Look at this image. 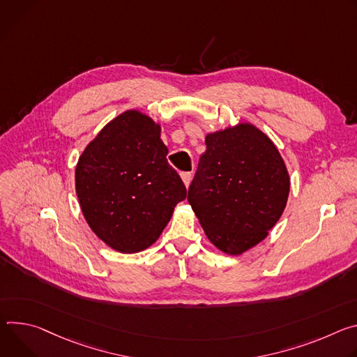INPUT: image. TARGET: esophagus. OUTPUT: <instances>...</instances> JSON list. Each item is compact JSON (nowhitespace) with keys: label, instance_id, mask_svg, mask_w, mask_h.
Segmentation results:
<instances>
[{"label":"esophagus","instance_id":"34e87169","mask_svg":"<svg viewBox=\"0 0 357 357\" xmlns=\"http://www.w3.org/2000/svg\"><path fill=\"white\" fill-rule=\"evenodd\" d=\"M181 178H183L184 185L188 187L190 183H191V173H181Z\"/></svg>","mask_w":357,"mask_h":357}]
</instances>
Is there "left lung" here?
I'll use <instances>...</instances> for the list:
<instances>
[{
	"label": "left lung",
	"instance_id": "left-lung-1",
	"mask_svg": "<svg viewBox=\"0 0 357 357\" xmlns=\"http://www.w3.org/2000/svg\"><path fill=\"white\" fill-rule=\"evenodd\" d=\"M187 200L207 238L228 255L259 244L281 218L291 180L278 149L251 123L206 136Z\"/></svg>",
	"mask_w": 357,
	"mask_h": 357
}]
</instances>
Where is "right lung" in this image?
<instances>
[{"mask_svg": "<svg viewBox=\"0 0 357 357\" xmlns=\"http://www.w3.org/2000/svg\"><path fill=\"white\" fill-rule=\"evenodd\" d=\"M160 130L150 116L126 110L77 160L75 187L84 217L114 251L133 254L153 245L187 195L167 163Z\"/></svg>", "mask_w": 357, "mask_h": 357, "instance_id": "obj_1", "label": "right lung"}]
</instances>
